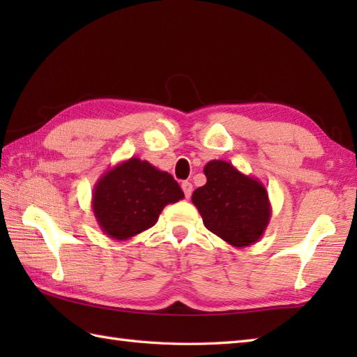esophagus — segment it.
I'll list each match as a JSON object with an SVG mask.
<instances>
[{"mask_svg":"<svg viewBox=\"0 0 357 357\" xmlns=\"http://www.w3.org/2000/svg\"><path fill=\"white\" fill-rule=\"evenodd\" d=\"M181 187H183L185 198H187V199L190 198V196H192V192H193V185H192V183H188V181H184V183L181 184Z\"/></svg>","mask_w":357,"mask_h":357,"instance_id":"esophagus-1","label":"esophagus"}]
</instances>
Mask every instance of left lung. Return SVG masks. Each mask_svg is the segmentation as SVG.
I'll list each match as a JSON object with an SVG mask.
<instances>
[{
  "label": "left lung",
  "mask_w": 357,
  "mask_h": 357,
  "mask_svg": "<svg viewBox=\"0 0 357 357\" xmlns=\"http://www.w3.org/2000/svg\"><path fill=\"white\" fill-rule=\"evenodd\" d=\"M204 174L206 185L192 195L204 225L233 247L259 241L271 218L268 193L261 181L221 159L207 162Z\"/></svg>",
  "instance_id": "left-lung-1"
}]
</instances>
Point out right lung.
Segmentation results:
<instances>
[{
    "instance_id": "1",
    "label": "right lung",
    "mask_w": 357,
    "mask_h": 357,
    "mask_svg": "<svg viewBox=\"0 0 357 357\" xmlns=\"http://www.w3.org/2000/svg\"><path fill=\"white\" fill-rule=\"evenodd\" d=\"M184 198L172 174L130 158L112 167L93 187L92 210L100 229L115 241L153 227L167 204Z\"/></svg>"
}]
</instances>
